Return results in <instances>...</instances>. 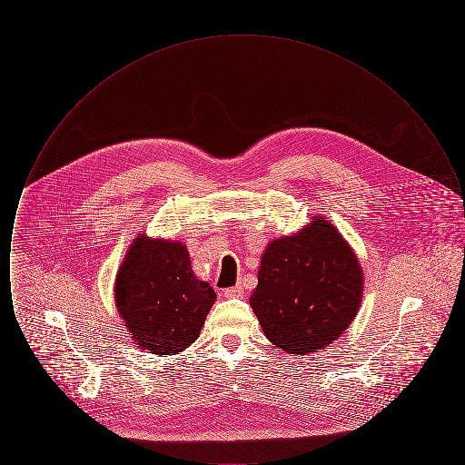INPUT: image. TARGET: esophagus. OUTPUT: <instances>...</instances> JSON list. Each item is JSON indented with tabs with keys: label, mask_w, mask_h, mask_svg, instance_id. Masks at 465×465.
I'll return each mask as SVG.
<instances>
[{
	"label": "esophagus",
	"mask_w": 465,
	"mask_h": 465,
	"mask_svg": "<svg viewBox=\"0 0 465 465\" xmlns=\"http://www.w3.org/2000/svg\"><path fill=\"white\" fill-rule=\"evenodd\" d=\"M224 296H226V298H242V286H235V288L224 289Z\"/></svg>",
	"instance_id": "1"
}]
</instances>
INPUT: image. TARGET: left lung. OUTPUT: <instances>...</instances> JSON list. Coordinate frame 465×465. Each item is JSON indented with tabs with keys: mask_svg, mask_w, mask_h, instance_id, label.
Here are the masks:
<instances>
[{
	"mask_svg": "<svg viewBox=\"0 0 465 465\" xmlns=\"http://www.w3.org/2000/svg\"><path fill=\"white\" fill-rule=\"evenodd\" d=\"M361 296L354 251L331 223L319 218L300 233L268 243L249 302L275 347L307 355L351 326Z\"/></svg>",
	"mask_w": 465,
	"mask_h": 465,
	"instance_id": "obj_1",
	"label": "left lung"
}]
</instances>
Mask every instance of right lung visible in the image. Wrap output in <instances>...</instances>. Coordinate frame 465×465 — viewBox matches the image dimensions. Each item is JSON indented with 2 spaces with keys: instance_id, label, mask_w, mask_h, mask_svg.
<instances>
[{
  "instance_id": "right-lung-1",
  "label": "right lung",
  "mask_w": 465,
  "mask_h": 465,
  "mask_svg": "<svg viewBox=\"0 0 465 465\" xmlns=\"http://www.w3.org/2000/svg\"><path fill=\"white\" fill-rule=\"evenodd\" d=\"M114 298L141 349L174 355L199 338L216 292L197 279L183 243L143 235L118 270Z\"/></svg>"
}]
</instances>
